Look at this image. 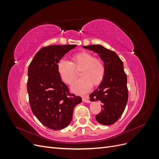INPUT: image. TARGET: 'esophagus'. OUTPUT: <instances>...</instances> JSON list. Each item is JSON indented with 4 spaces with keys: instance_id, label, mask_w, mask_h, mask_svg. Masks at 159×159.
<instances>
[{
    "instance_id": "esophagus-1",
    "label": "esophagus",
    "mask_w": 159,
    "mask_h": 159,
    "mask_svg": "<svg viewBox=\"0 0 159 159\" xmlns=\"http://www.w3.org/2000/svg\"><path fill=\"white\" fill-rule=\"evenodd\" d=\"M82 101L84 102H85V103H89L90 102V101L88 99V96H86V97H83L82 98Z\"/></svg>"
}]
</instances>
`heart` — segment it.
<instances>
[{
    "mask_svg": "<svg viewBox=\"0 0 159 159\" xmlns=\"http://www.w3.org/2000/svg\"><path fill=\"white\" fill-rule=\"evenodd\" d=\"M57 70L61 79L68 85H72L78 78L80 71L82 78L72 89L76 93H84L89 91L92 85L102 84L105 75V67L103 61L88 52H82L72 56L71 62L61 60L57 65Z\"/></svg>",
    "mask_w": 159,
    "mask_h": 159,
    "instance_id": "heart-1",
    "label": "heart"
}]
</instances>
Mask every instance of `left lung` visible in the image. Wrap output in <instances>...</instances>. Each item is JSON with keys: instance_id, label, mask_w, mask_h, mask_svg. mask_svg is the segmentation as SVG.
Segmentation results:
<instances>
[{"instance_id": "obj_1", "label": "left lung", "mask_w": 159, "mask_h": 159, "mask_svg": "<svg viewBox=\"0 0 159 159\" xmlns=\"http://www.w3.org/2000/svg\"><path fill=\"white\" fill-rule=\"evenodd\" d=\"M99 54L104 62L105 75L102 84L89 95L92 102L100 101L102 109L95 116L98 123L110 125L121 116L128 101L127 75L123 64L116 53L102 45L83 46Z\"/></svg>"}]
</instances>
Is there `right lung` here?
I'll return each mask as SVG.
<instances>
[{"mask_svg":"<svg viewBox=\"0 0 159 159\" xmlns=\"http://www.w3.org/2000/svg\"><path fill=\"white\" fill-rule=\"evenodd\" d=\"M75 46L70 44L43 47L28 67L27 91L31 110L42 125L53 130L68 126L74 108L81 102V97L70 92L57 70L61 57Z\"/></svg>","mask_w":159,"mask_h":159,"instance_id":"right-lung-1","label":"right lung"}]
</instances>
